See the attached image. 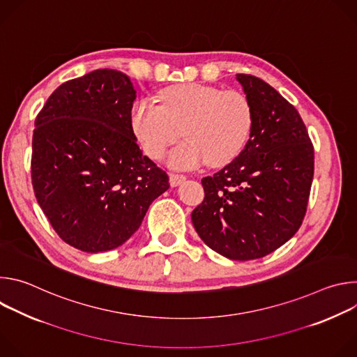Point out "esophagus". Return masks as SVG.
<instances>
[{
    "mask_svg": "<svg viewBox=\"0 0 357 357\" xmlns=\"http://www.w3.org/2000/svg\"><path fill=\"white\" fill-rule=\"evenodd\" d=\"M186 176L185 175H179V174H169V183L172 188L179 186L182 182H185Z\"/></svg>",
    "mask_w": 357,
    "mask_h": 357,
    "instance_id": "obj_1",
    "label": "esophagus"
}]
</instances>
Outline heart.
Listing matches in <instances>:
<instances>
[{"mask_svg": "<svg viewBox=\"0 0 357 357\" xmlns=\"http://www.w3.org/2000/svg\"><path fill=\"white\" fill-rule=\"evenodd\" d=\"M160 106L149 98L135 101L131 128L151 160L164 157L167 148L179 138L167 158L172 168L195 169L202 164L220 167L234 160L245 145L252 112L245 96L218 87L186 83L158 93Z\"/></svg>", "mask_w": 357, "mask_h": 357, "instance_id": "b5f03b06", "label": "heart"}]
</instances>
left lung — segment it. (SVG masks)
I'll return each mask as SVG.
<instances>
[{"instance_id":"left-lung-1","label":"left lung","mask_w":357,"mask_h":357,"mask_svg":"<svg viewBox=\"0 0 357 357\" xmlns=\"http://www.w3.org/2000/svg\"><path fill=\"white\" fill-rule=\"evenodd\" d=\"M252 112L240 154L202 179L192 212L199 237L230 260L261 259L302 225L314 178V146L296 109L268 83L236 75Z\"/></svg>"}]
</instances>
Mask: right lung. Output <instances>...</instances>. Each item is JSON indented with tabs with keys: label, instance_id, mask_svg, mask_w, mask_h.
Returning a JSON list of instances; mask_svg holds the SVG:
<instances>
[{
	"label": "right lung",
	"instance_id": "1",
	"mask_svg": "<svg viewBox=\"0 0 357 357\" xmlns=\"http://www.w3.org/2000/svg\"><path fill=\"white\" fill-rule=\"evenodd\" d=\"M127 75L93 70L61 84L35 120L32 186L59 237L86 252L124 244L169 178L137 144Z\"/></svg>",
	"mask_w": 357,
	"mask_h": 357
}]
</instances>
